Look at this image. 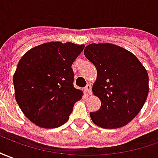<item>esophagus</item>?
<instances>
[{
    "label": "esophagus",
    "instance_id": "1",
    "mask_svg": "<svg viewBox=\"0 0 158 158\" xmlns=\"http://www.w3.org/2000/svg\"><path fill=\"white\" fill-rule=\"evenodd\" d=\"M91 85L90 84H88V85L86 86L85 89H84V90H85V92L87 93V94H89V95H90L91 94Z\"/></svg>",
    "mask_w": 158,
    "mask_h": 158
}]
</instances>
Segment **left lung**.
Wrapping results in <instances>:
<instances>
[{"mask_svg":"<svg viewBox=\"0 0 158 158\" xmlns=\"http://www.w3.org/2000/svg\"><path fill=\"white\" fill-rule=\"evenodd\" d=\"M84 55L97 70L92 91L102 103L99 110L89 114L92 121L106 129L126 126L147 99V70L135 55L116 44H90Z\"/></svg>","mask_w":158,"mask_h":158,"instance_id":"left-lung-1","label":"left lung"}]
</instances>
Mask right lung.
I'll use <instances>...</instances> for the list:
<instances>
[{"label":"right lung","mask_w":158,"mask_h":158,"mask_svg":"<svg viewBox=\"0 0 158 158\" xmlns=\"http://www.w3.org/2000/svg\"><path fill=\"white\" fill-rule=\"evenodd\" d=\"M84 44L49 42L31 48L20 58L14 75L16 102L27 118L42 128L68 121L81 90L73 85V62Z\"/></svg>","instance_id":"1"}]
</instances>
